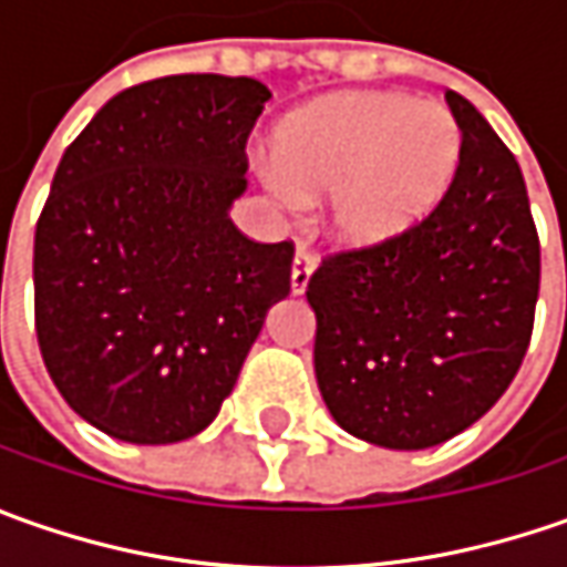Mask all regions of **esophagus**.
<instances>
[{
	"label": "esophagus",
	"instance_id": "1",
	"mask_svg": "<svg viewBox=\"0 0 567 567\" xmlns=\"http://www.w3.org/2000/svg\"><path fill=\"white\" fill-rule=\"evenodd\" d=\"M312 274H316V258L306 249H296L293 271H290V287H293V293H302V290L309 287V277H312Z\"/></svg>",
	"mask_w": 567,
	"mask_h": 567
}]
</instances>
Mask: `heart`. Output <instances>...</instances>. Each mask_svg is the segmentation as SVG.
Here are the masks:
<instances>
[{"label": "heart", "instance_id": "1", "mask_svg": "<svg viewBox=\"0 0 567 567\" xmlns=\"http://www.w3.org/2000/svg\"><path fill=\"white\" fill-rule=\"evenodd\" d=\"M464 161L454 113L394 91H338L277 122L265 186L284 205L324 195V229L350 249H375L442 205Z\"/></svg>", "mask_w": 567, "mask_h": 567}]
</instances>
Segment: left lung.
Masks as SVG:
<instances>
[{
	"instance_id": "left-lung-1",
	"label": "left lung",
	"mask_w": 567,
	"mask_h": 567,
	"mask_svg": "<svg viewBox=\"0 0 567 567\" xmlns=\"http://www.w3.org/2000/svg\"><path fill=\"white\" fill-rule=\"evenodd\" d=\"M464 161L442 205L375 249L321 261L316 379L340 429L394 451L442 445L520 369L539 296V239L514 154L447 91Z\"/></svg>"
}]
</instances>
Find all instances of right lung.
I'll use <instances>...</instances> for the list:
<instances>
[{
  "label": "right lung",
  "mask_w": 567,
  "mask_h": 567,
  "mask_svg": "<svg viewBox=\"0 0 567 567\" xmlns=\"http://www.w3.org/2000/svg\"><path fill=\"white\" fill-rule=\"evenodd\" d=\"M271 91L169 75L106 100L69 144L33 236L47 372L81 420L132 445L214 423L265 316L290 293V243L229 220Z\"/></svg>",
  "instance_id": "1"
}]
</instances>
